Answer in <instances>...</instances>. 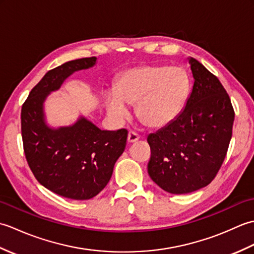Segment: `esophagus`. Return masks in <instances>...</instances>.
Wrapping results in <instances>:
<instances>
[{
	"mask_svg": "<svg viewBox=\"0 0 254 254\" xmlns=\"http://www.w3.org/2000/svg\"><path fill=\"white\" fill-rule=\"evenodd\" d=\"M139 137H141V136H139L136 132L130 131V132H128V134H127V142L128 143H134V142L138 141Z\"/></svg>",
	"mask_w": 254,
	"mask_h": 254,
	"instance_id": "1",
	"label": "esophagus"
}]
</instances>
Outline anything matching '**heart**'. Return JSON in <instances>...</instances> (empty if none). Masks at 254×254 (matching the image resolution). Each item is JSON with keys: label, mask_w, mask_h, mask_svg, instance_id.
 <instances>
[{"label": "heart", "mask_w": 254, "mask_h": 254, "mask_svg": "<svg viewBox=\"0 0 254 254\" xmlns=\"http://www.w3.org/2000/svg\"><path fill=\"white\" fill-rule=\"evenodd\" d=\"M189 93V77L179 66L145 65L124 72L115 90L106 96L109 115L121 120L128 105L136 106L141 121L149 127H163L180 115Z\"/></svg>", "instance_id": "b5f03b06"}]
</instances>
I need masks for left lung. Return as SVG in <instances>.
Instances as JSON below:
<instances>
[{"instance_id":"obj_1","label":"left lung","mask_w":254,"mask_h":254,"mask_svg":"<svg viewBox=\"0 0 254 254\" xmlns=\"http://www.w3.org/2000/svg\"><path fill=\"white\" fill-rule=\"evenodd\" d=\"M194 85L185 109L174 121L149 134L152 180L166 192L186 194L214 180L233 135L234 107L219 79L190 59Z\"/></svg>"}]
</instances>
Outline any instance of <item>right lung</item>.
Listing matches in <instances>:
<instances>
[{"mask_svg": "<svg viewBox=\"0 0 254 254\" xmlns=\"http://www.w3.org/2000/svg\"><path fill=\"white\" fill-rule=\"evenodd\" d=\"M95 63V57L83 58L50 69L21 107V137L30 170L48 190L72 199H89L107 186L126 148L127 130L101 131L85 118L52 130L44 121L42 104L72 73Z\"/></svg>", "mask_w": 254, "mask_h": 254, "instance_id": "obj_1", "label": "right lung"}]
</instances>
